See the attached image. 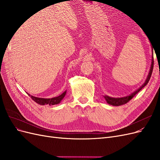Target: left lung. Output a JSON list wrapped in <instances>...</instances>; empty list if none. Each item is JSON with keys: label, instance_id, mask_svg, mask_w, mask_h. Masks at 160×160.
<instances>
[{"label": "left lung", "instance_id": "8db88e82", "mask_svg": "<svg viewBox=\"0 0 160 160\" xmlns=\"http://www.w3.org/2000/svg\"><path fill=\"white\" fill-rule=\"evenodd\" d=\"M151 44H152V43H151ZM152 49H153V45L152 46ZM153 49H154V48H153ZM153 51H152V59L151 67H150V70H149V74L148 75V77H147L146 81H145V83L141 87H140V88L138 89H137L136 91H134L133 93H132V94H130L128 96L124 97V98H111V97L108 96V95L103 96L104 98L106 100V101H107V103L108 104H109V105H113V106H119V105H124L125 103H127L128 102H129V101L131 99H132L133 98V97L135 95H136L140 90H142L144 88V87L148 83V82H149V79H150V77H151V76H152V71H153Z\"/></svg>", "mask_w": 160, "mask_h": 160}]
</instances>
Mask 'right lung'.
Listing matches in <instances>:
<instances>
[{
  "label": "right lung",
  "mask_w": 160,
  "mask_h": 160,
  "mask_svg": "<svg viewBox=\"0 0 160 160\" xmlns=\"http://www.w3.org/2000/svg\"><path fill=\"white\" fill-rule=\"evenodd\" d=\"M66 92L67 91H64L61 95L58 97H55V98H50V99H45V98H36V97H34L31 95L30 94L28 95L31 97V98L35 101V102L38 104L41 105H56L59 103L61 102V101L64 98V97L66 95Z\"/></svg>",
  "instance_id": "1"
}]
</instances>
